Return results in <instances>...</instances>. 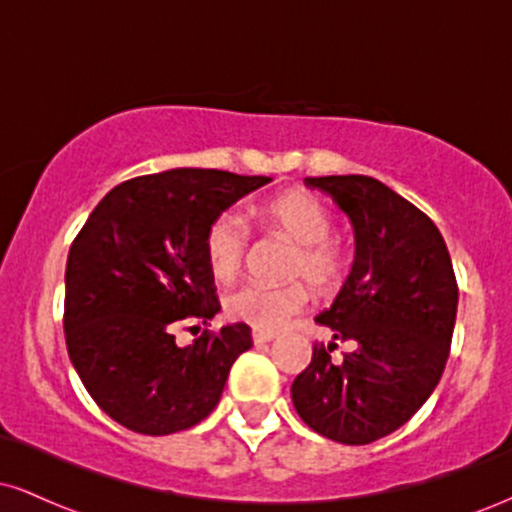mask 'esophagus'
Instances as JSON below:
<instances>
[{"label":"esophagus","mask_w":512,"mask_h":512,"mask_svg":"<svg viewBox=\"0 0 512 512\" xmlns=\"http://www.w3.org/2000/svg\"><path fill=\"white\" fill-rule=\"evenodd\" d=\"M276 337L274 332H264V330H252V342L255 344H267L272 342V339Z\"/></svg>","instance_id":"esophagus-1"}]
</instances>
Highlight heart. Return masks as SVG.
Masks as SVG:
<instances>
[{"label":"heart","instance_id":"1","mask_svg":"<svg viewBox=\"0 0 512 512\" xmlns=\"http://www.w3.org/2000/svg\"><path fill=\"white\" fill-rule=\"evenodd\" d=\"M252 214L264 231L279 233L296 243L286 276H305L320 293H330L342 284L346 274V250L332 236V214L313 192L291 187L276 192L252 207ZM248 250V223L236 211H223L204 233V257L211 274L219 281H231L243 267ZM310 293L303 281H286L267 286L250 281L226 296V313L250 327L274 332L308 305Z\"/></svg>","mask_w":512,"mask_h":512}]
</instances>
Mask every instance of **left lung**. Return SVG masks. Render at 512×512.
Instances as JSON below:
<instances>
[{
    "mask_svg": "<svg viewBox=\"0 0 512 512\" xmlns=\"http://www.w3.org/2000/svg\"><path fill=\"white\" fill-rule=\"evenodd\" d=\"M305 185L330 195L354 226L351 272L315 322L355 351L334 364L333 342L315 344L291 399L315 433L366 445L407 424L436 390L455 330V272L436 223L380 180L325 175Z\"/></svg>",
    "mask_w": 512,
    "mask_h": 512,
    "instance_id": "obj_1",
    "label": "left lung"
}]
</instances>
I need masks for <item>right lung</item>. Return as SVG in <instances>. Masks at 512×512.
<instances>
[{"instance_id":"add662e5","label":"right lung","mask_w":512,"mask_h":512,"mask_svg":"<svg viewBox=\"0 0 512 512\" xmlns=\"http://www.w3.org/2000/svg\"><path fill=\"white\" fill-rule=\"evenodd\" d=\"M272 178L175 168L113 187L74 238L64 272V337L81 383L110 419L144 436L199 424L219 404L245 322L175 344L182 322L221 310L204 233Z\"/></svg>"}]
</instances>
